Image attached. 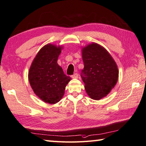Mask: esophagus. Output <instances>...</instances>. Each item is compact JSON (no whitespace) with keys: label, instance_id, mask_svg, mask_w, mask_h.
Returning <instances> with one entry per match:
<instances>
[{"label":"esophagus","instance_id":"34e87169","mask_svg":"<svg viewBox=\"0 0 146 146\" xmlns=\"http://www.w3.org/2000/svg\"><path fill=\"white\" fill-rule=\"evenodd\" d=\"M72 78H73V79H78V74L77 73L74 74L72 76Z\"/></svg>","mask_w":146,"mask_h":146}]
</instances>
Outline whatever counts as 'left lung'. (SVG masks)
I'll use <instances>...</instances> for the list:
<instances>
[{"label": "left lung", "mask_w": 146, "mask_h": 146, "mask_svg": "<svg viewBox=\"0 0 146 146\" xmlns=\"http://www.w3.org/2000/svg\"><path fill=\"white\" fill-rule=\"evenodd\" d=\"M84 69L81 78L86 93L94 100H100L114 88L119 78L115 61L105 48L92 43L81 49Z\"/></svg>", "instance_id": "8db88e82"}]
</instances>
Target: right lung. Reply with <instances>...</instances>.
<instances>
[{
    "mask_svg": "<svg viewBox=\"0 0 146 146\" xmlns=\"http://www.w3.org/2000/svg\"><path fill=\"white\" fill-rule=\"evenodd\" d=\"M63 48V46L50 43L44 45L38 51L29 68L30 85L36 95L46 103L53 104L60 101L71 80L57 63Z\"/></svg>",
    "mask_w": 146,
    "mask_h": 146,
    "instance_id": "obj_1",
    "label": "right lung"
}]
</instances>
